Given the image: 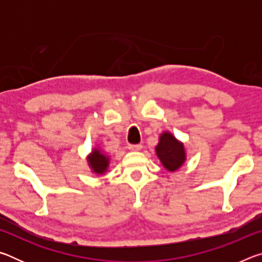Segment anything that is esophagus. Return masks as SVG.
Returning <instances> with one entry per match:
<instances>
[{
  "label": "esophagus",
  "instance_id": "34e87169",
  "mask_svg": "<svg viewBox=\"0 0 262 262\" xmlns=\"http://www.w3.org/2000/svg\"><path fill=\"white\" fill-rule=\"evenodd\" d=\"M128 149H129L130 151H139V150L142 149V145L141 144H129L128 145Z\"/></svg>",
  "mask_w": 262,
  "mask_h": 262
}]
</instances>
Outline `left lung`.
<instances>
[{
    "instance_id": "obj_1",
    "label": "left lung",
    "mask_w": 262,
    "mask_h": 262,
    "mask_svg": "<svg viewBox=\"0 0 262 262\" xmlns=\"http://www.w3.org/2000/svg\"><path fill=\"white\" fill-rule=\"evenodd\" d=\"M156 155L162 165L167 171L174 172L186 162V151L184 143L176 139L170 132H163L156 145Z\"/></svg>"
}]
</instances>
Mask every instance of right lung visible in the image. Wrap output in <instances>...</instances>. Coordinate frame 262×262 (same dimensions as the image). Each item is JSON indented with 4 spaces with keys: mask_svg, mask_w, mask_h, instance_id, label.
Wrapping results in <instances>:
<instances>
[{
    "mask_svg": "<svg viewBox=\"0 0 262 262\" xmlns=\"http://www.w3.org/2000/svg\"><path fill=\"white\" fill-rule=\"evenodd\" d=\"M86 161L91 171L96 174H104L110 165V156L99 148L92 149L91 154H89L86 157Z\"/></svg>",
    "mask_w": 262,
    "mask_h": 262,
    "instance_id": "add662e5",
    "label": "right lung"
}]
</instances>
